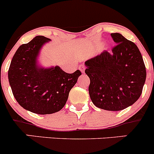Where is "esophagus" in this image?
Masks as SVG:
<instances>
[{
	"mask_svg": "<svg viewBox=\"0 0 154 154\" xmlns=\"http://www.w3.org/2000/svg\"><path fill=\"white\" fill-rule=\"evenodd\" d=\"M79 68H80V71H81L82 73H84V71H85V66H84V65H80V67H79Z\"/></svg>",
	"mask_w": 154,
	"mask_h": 154,
	"instance_id": "1",
	"label": "esophagus"
}]
</instances>
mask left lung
Wrapping results in <instances>:
<instances>
[{
  "instance_id": "left-lung-1",
  "label": "left lung",
  "mask_w": 154,
  "mask_h": 154,
  "mask_svg": "<svg viewBox=\"0 0 154 154\" xmlns=\"http://www.w3.org/2000/svg\"><path fill=\"white\" fill-rule=\"evenodd\" d=\"M116 45L111 52L85 62L90 79V98L98 108L120 111L133 105L142 94L146 68L139 48L119 32L111 33Z\"/></svg>"
}]
</instances>
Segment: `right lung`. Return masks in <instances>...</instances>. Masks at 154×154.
Returning <instances> with one entry per match:
<instances>
[{"label":"right lung","instance_id":"add662e5","mask_svg":"<svg viewBox=\"0 0 154 154\" xmlns=\"http://www.w3.org/2000/svg\"><path fill=\"white\" fill-rule=\"evenodd\" d=\"M51 39L37 35L20 46L8 71L12 94L20 106L31 112L52 114L63 108L81 72H65L58 66L45 68L38 63L43 46Z\"/></svg>","mask_w":154,"mask_h":154}]
</instances>
